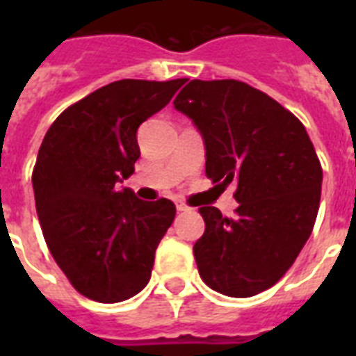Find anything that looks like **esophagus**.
I'll return each instance as SVG.
<instances>
[{
    "instance_id": "34e87169",
    "label": "esophagus",
    "mask_w": 356,
    "mask_h": 356,
    "mask_svg": "<svg viewBox=\"0 0 356 356\" xmlns=\"http://www.w3.org/2000/svg\"><path fill=\"white\" fill-rule=\"evenodd\" d=\"M175 207H177V211H179V212H186V211H190L188 207L184 205L183 201H177V203H175Z\"/></svg>"
}]
</instances>
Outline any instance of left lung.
Here are the masks:
<instances>
[{
  "instance_id": "left-lung-1",
  "label": "left lung",
  "mask_w": 356,
  "mask_h": 356,
  "mask_svg": "<svg viewBox=\"0 0 356 356\" xmlns=\"http://www.w3.org/2000/svg\"><path fill=\"white\" fill-rule=\"evenodd\" d=\"M205 144L212 183H236V218L201 207L194 243L201 279L229 298H251L281 279L309 240L321 172L307 129L268 94L234 79L190 81L173 102Z\"/></svg>"
}]
</instances>
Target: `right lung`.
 Listing matches in <instances>:
<instances>
[{
  "mask_svg": "<svg viewBox=\"0 0 356 356\" xmlns=\"http://www.w3.org/2000/svg\"><path fill=\"white\" fill-rule=\"evenodd\" d=\"M184 83L114 81L66 108L42 140L33 170L42 233L58 268L88 299L120 303L149 282L175 205L142 201L120 183L134 173L138 127Z\"/></svg>",
  "mask_w": 356,
  "mask_h": 356,
  "instance_id": "1",
  "label": "right lung"
}]
</instances>
